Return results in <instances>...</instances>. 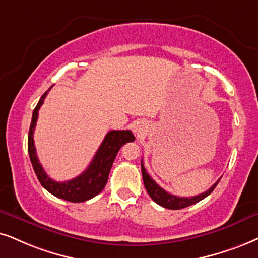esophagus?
I'll use <instances>...</instances> for the list:
<instances>
[{
    "label": "esophagus",
    "instance_id": "1",
    "mask_svg": "<svg viewBox=\"0 0 258 258\" xmlns=\"http://www.w3.org/2000/svg\"><path fill=\"white\" fill-rule=\"evenodd\" d=\"M133 131H135V133L137 136H142L143 133H144L145 131V127H144V123L142 122H137L135 123V126H133Z\"/></svg>",
    "mask_w": 258,
    "mask_h": 258
}]
</instances>
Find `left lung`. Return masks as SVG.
Instances as JSON below:
<instances>
[{
	"mask_svg": "<svg viewBox=\"0 0 258 258\" xmlns=\"http://www.w3.org/2000/svg\"><path fill=\"white\" fill-rule=\"evenodd\" d=\"M142 174H143V181H144L146 191L149 193L150 198H151L156 204L161 205L162 207L168 208V210H181V208L188 207L190 206V205L197 204V202L201 201L202 199L208 197V195L214 190V188L217 187V184L219 183L220 181L219 178V180L212 185L207 191H205V193L195 195V197H190V198H180V197H176V195L169 194L168 191H165L164 189L159 187V185L156 183L151 177H150L148 172H146L144 164H143V161H142Z\"/></svg>",
	"mask_w": 258,
	"mask_h": 258,
	"instance_id": "left-lung-1",
	"label": "left lung"
}]
</instances>
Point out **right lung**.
<instances>
[{"label": "right lung", "instance_id": "1", "mask_svg": "<svg viewBox=\"0 0 258 258\" xmlns=\"http://www.w3.org/2000/svg\"><path fill=\"white\" fill-rule=\"evenodd\" d=\"M50 89L45 91L44 95L39 100L37 107L33 110V115H32L31 127H29L28 132L29 158H31V163L33 165L34 172L37 175L39 182L52 195L70 202L87 201L102 191L107 181H108L110 168H112L113 162L116 155H118L120 148L125 145L126 143L133 142L135 136L128 130H125V131H115V130L109 131L106 135L105 139H103L102 144L100 145L99 150L96 151L93 161L90 162L89 167L82 174L73 178V180L64 182L52 180V178L48 177L44 168L41 167L40 162H39L33 140L34 128L38 120V112L42 103H44L45 97H46Z\"/></svg>", "mask_w": 258, "mask_h": 258}]
</instances>
